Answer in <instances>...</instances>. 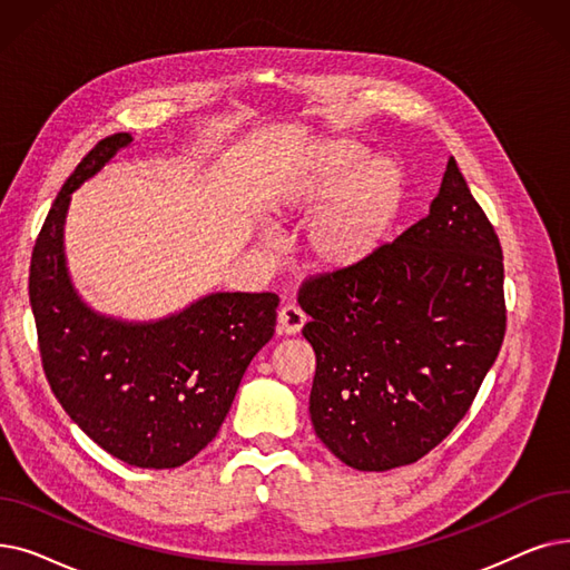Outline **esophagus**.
<instances>
[{
  "instance_id": "34e87169",
  "label": "esophagus",
  "mask_w": 570,
  "mask_h": 570,
  "mask_svg": "<svg viewBox=\"0 0 570 570\" xmlns=\"http://www.w3.org/2000/svg\"><path fill=\"white\" fill-rule=\"evenodd\" d=\"M305 314L301 312V307L295 305H284L279 309V316H277V333L279 335H295L301 333L303 326H305Z\"/></svg>"
}]
</instances>
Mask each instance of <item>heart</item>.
I'll use <instances>...</instances> for the list:
<instances>
[{"instance_id":"1","label":"heart","mask_w":570,"mask_h":570,"mask_svg":"<svg viewBox=\"0 0 570 570\" xmlns=\"http://www.w3.org/2000/svg\"><path fill=\"white\" fill-rule=\"evenodd\" d=\"M350 139L316 146L284 179L277 209L284 218L309 214L305 244L324 269H352L389 244L405 207V175L389 156H367Z\"/></svg>"}]
</instances>
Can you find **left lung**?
Here are the masks:
<instances>
[{
  "mask_svg": "<svg viewBox=\"0 0 570 570\" xmlns=\"http://www.w3.org/2000/svg\"><path fill=\"white\" fill-rule=\"evenodd\" d=\"M309 416L356 470L426 456L473 405L505 335L503 252L454 158L429 216L367 263L301 288Z\"/></svg>",
  "mask_w": 570,
  "mask_h": 570,
  "instance_id": "left-lung-1",
  "label": "left lung"
}]
</instances>
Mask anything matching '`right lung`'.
Segmentation results:
<instances>
[{"mask_svg":"<svg viewBox=\"0 0 570 570\" xmlns=\"http://www.w3.org/2000/svg\"><path fill=\"white\" fill-rule=\"evenodd\" d=\"M128 132L97 141L48 212L30 263V305L51 391L90 440L137 468H177L216 438L252 358L275 335V293H209L184 312L130 324L92 312L65 263L71 193Z\"/></svg>","mask_w":570,"mask_h":570,"instance_id":"1","label":"right lung"}]
</instances>
